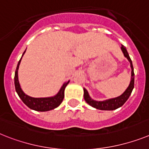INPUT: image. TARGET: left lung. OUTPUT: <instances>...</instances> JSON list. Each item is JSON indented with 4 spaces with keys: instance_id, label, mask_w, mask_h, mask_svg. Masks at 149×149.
Segmentation results:
<instances>
[{
    "instance_id": "8db88e82",
    "label": "left lung",
    "mask_w": 149,
    "mask_h": 149,
    "mask_svg": "<svg viewBox=\"0 0 149 149\" xmlns=\"http://www.w3.org/2000/svg\"><path fill=\"white\" fill-rule=\"evenodd\" d=\"M121 50L123 51V55L125 57H127L129 62L130 63L131 67V80L130 82V85L127 87V88L125 90L121 95L118 96L117 98H110V99L104 100V101H95L92 99L88 95V91L86 88H83L84 90V99L90 106L95 107L96 109L102 110V111H113L123 106L124 103L127 101L129 97L130 96L132 91L134 88V71H133V66H132V61H131L130 55L127 52L126 47L123 45L121 46Z\"/></svg>"
}]
</instances>
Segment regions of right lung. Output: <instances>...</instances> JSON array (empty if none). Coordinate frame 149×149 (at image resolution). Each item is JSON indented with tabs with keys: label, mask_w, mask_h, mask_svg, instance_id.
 <instances>
[{
	"label": "right lung",
	"mask_w": 149,
	"mask_h": 149,
	"mask_svg": "<svg viewBox=\"0 0 149 149\" xmlns=\"http://www.w3.org/2000/svg\"><path fill=\"white\" fill-rule=\"evenodd\" d=\"M25 52L22 54V56L24 55ZM21 59L19 61L18 64H17V69L15 71V77H14V84L15 88H16V92L18 94L19 97L20 98L22 102L26 104L27 107H29L30 109L34 110L36 111H48L51 110H53L56 107H57L63 102V98H64V90L66 86L68 85L70 81L64 82L63 86H61V89L59 92L56 94L55 95L52 96V97H47V98H32L30 96L27 95L24 93L20 87L19 82L18 79V70L19 64H20Z\"/></svg>",
	"instance_id": "add662e5"
}]
</instances>
